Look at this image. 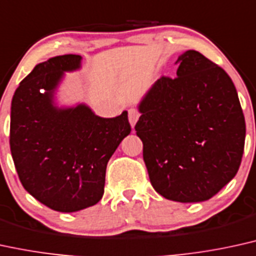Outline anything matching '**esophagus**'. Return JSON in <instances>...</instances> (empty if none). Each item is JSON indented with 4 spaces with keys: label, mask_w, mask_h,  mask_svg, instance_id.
Segmentation results:
<instances>
[{
    "label": "esophagus",
    "mask_w": 256,
    "mask_h": 256,
    "mask_svg": "<svg viewBox=\"0 0 256 256\" xmlns=\"http://www.w3.org/2000/svg\"><path fill=\"white\" fill-rule=\"evenodd\" d=\"M138 118H140V113L136 110H128V122H130L132 128H134Z\"/></svg>",
    "instance_id": "obj_1"
}]
</instances>
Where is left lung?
<instances>
[{"mask_svg":"<svg viewBox=\"0 0 256 256\" xmlns=\"http://www.w3.org/2000/svg\"><path fill=\"white\" fill-rule=\"evenodd\" d=\"M138 104L136 134L150 182L166 199L205 202L238 170L246 122L229 75L198 51L180 54Z\"/></svg>","mask_w":256,"mask_h":256,"instance_id":"8db88e82","label":"left lung"}]
</instances>
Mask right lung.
Listing matches in <instances>:
<instances>
[{"label": "right lung", "mask_w": 256, "mask_h": 256, "mask_svg": "<svg viewBox=\"0 0 256 256\" xmlns=\"http://www.w3.org/2000/svg\"><path fill=\"white\" fill-rule=\"evenodd\" d=\"M82 57L64 54L36 64L15 90L10 108V152L24 188L60 212L100 202L106 167L130 134L128 112L101 118L87 104L58 107L54 94L64 72Z\"/></svg>", "instance_id": "add662e5"}]
</instances>
